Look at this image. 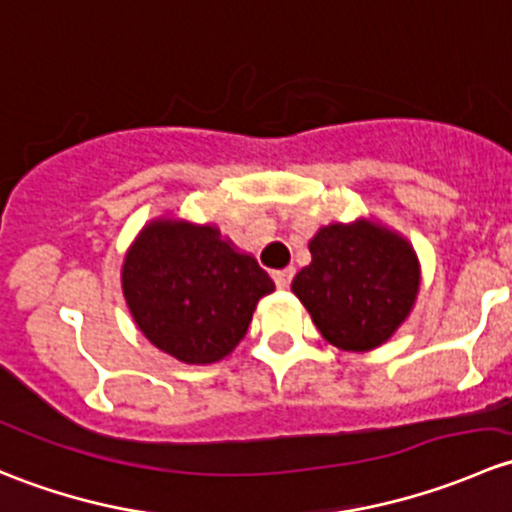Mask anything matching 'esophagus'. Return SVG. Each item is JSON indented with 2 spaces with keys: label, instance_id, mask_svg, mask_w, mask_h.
<instances>
[{
  "label": "esophagus",
  "instance_id": "1",
  "mask_svg": "<svg viewBox=\"0 0 512 512\" xmlns=\"http://www.w3.org/2000/svg\"><path fill=\"white\" fill-rule=\"evenodd\" d=\"M292 275H294V270H292V267H287V270L272 272V280H275V285L280 289H287L289 282H292Z\"/></svg>",
  "mask_w": 512,
  "mask_h": 512
}]
</instances>
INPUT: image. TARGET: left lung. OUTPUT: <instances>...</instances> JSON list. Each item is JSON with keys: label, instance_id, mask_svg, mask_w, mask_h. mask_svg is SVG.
Returning <instances> with one entry per match:
<instances>
[{"label": "left lung", "instance_id": "obj_1", "mask_svg": "<svg viewBox=\"0 0 512 512\" xmlns=\"http://www.w3.org/2000/svg\"><path fill=\"white\" fill-rule=\"evenodd\" d=\"M312 262L297 272L292 292L332 347L371 352L409 319L421 262L409 240L379 220L322 225L309 240Z\"/></svg>", "mask_w": 512, "mask_h": 512}]
</instances>
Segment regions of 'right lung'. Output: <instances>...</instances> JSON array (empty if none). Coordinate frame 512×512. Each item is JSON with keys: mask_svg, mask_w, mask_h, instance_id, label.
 <instances>
[{"mask_svg": "<svg viewBox=\"0 0 512 512\" xmlns=\"http://www.w3.org/2000/svg\"><path fill=\"white\" fill-rule=\"evenodd\" d=\"M126 307L143 337L183 364L225 359L275 282L213 223L148 220L121 267Z\"/></svg>", "mask_w": 512, "mask_h": 512, "instance_id": "right-lung-1", "label": "right lung"}]
</instances>
